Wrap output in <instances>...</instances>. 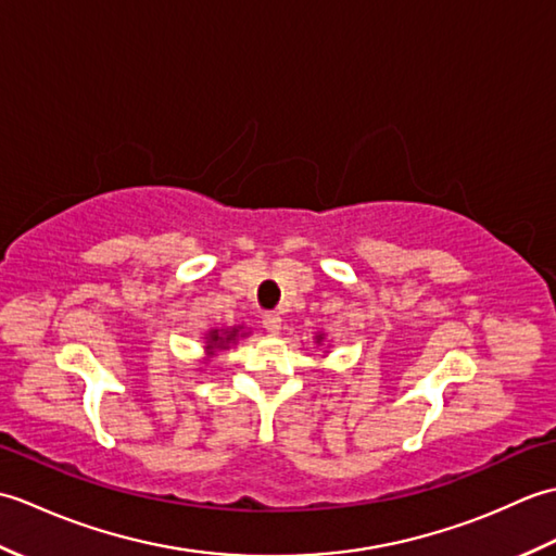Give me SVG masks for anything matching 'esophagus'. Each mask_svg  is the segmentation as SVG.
Returning a JSON list of instances; mask_svg holds the SVG:
<instances>
[{
  "instance_id": "obj_1",
  "label": "esophagus",
  "mask_w": 556,
  "mask_h": 556,
  "mask_svg": "<svg viewBox=\"0 0 556 556\" xmlns=\"http://www.w3.org/2000/svg\"><path fill=\"white\" fill-rule=\"evenodd\" d=\"M263 327L267 329L269 334H277L279 329H281V315H277V313H265V315H263Z\"/></svg>"
}]
</instances>
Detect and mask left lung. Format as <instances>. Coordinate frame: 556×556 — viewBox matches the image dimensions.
Here are the masks:
<instances>
[{
  "instance_id": "obj_1",
  "label": "left lung",
  "mask_w": 556,
  "mask_h": 556,
  "mask_svg": "<svg viewBox=\"0 0 556 556\" xmlns=\"http://www.w3.org/2000/svg\"><path fill=\"white\" fill-rule=\"evenodd\" d=\"M320 341H325V334H317V344H320Z\"/></svg>"
}]
</instances>
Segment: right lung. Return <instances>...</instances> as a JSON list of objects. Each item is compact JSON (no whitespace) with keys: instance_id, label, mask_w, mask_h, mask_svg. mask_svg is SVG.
<instances>
[{"instance_id":"1","label":"right lung","mask_w":556,"mask_h":556,"mask_svg":"<svg viewBox=\"0 0 556 556\" xmlns=\"http://www.w3.org/2000/svg\"><path fill=\"white\" fill-rule=\"evenodd\" d=\"M245 337L243 327H231V329H210L205 337V353L207 356H215L217 351L229 349V344H236V339Z\"/></svg>"}]
</instances>
